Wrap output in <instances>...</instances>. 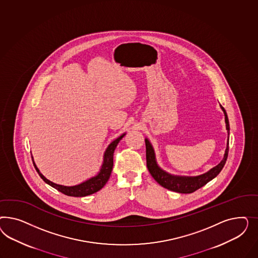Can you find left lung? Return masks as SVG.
<instances>
[{
    "mask_svg": "<svg viewBox=\"0 0 258 258\" xmlns=\"http://www.w3.org/2000/svg\"><path fill=\"white\" fill-rule=\"evenodd\" d=\"M220 108L223 110L225 116V124H226L228 140H227L226 149L223 159L220 161L218 165L211 168L209 171L205 172L199 176H180L173 175L168 172L164 171L157 163L156 154L154 149L148 138H146V149H147V166L149 173L153 177L157 182L163 187L174 192L182 193V194H190L195 192L199 188L203 187L207 182L216 178L222 170L224 164L226 163L228 152H229V134H230V125L227 116L226 110L220 105Z\"/></svg>",
    "mask_w": 258,
    "mask_h": 258,
    "instance_id": "left-lung-1",
    "label": "left lung"
}]
</instances>
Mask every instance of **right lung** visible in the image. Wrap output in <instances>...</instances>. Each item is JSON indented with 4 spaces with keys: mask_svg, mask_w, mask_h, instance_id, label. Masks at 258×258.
<instances>
[{
    "mask_svg": "<svg viewBox=\"0 0 258 258\" xmlns=\"http://www.w3.org/2000/svg\"><path fill=\"white\" fill-rule=\"evenodd\" d=\"M125 135V133H123L122 135H120L115 140L112 141L108 148L104 152V156H103V163H102L101 167L99 169L98 173L88 179V180L77 184V185H73V186H66V185H61V184H56L55 182L51 181V180L46 179L40 171L39 168L37 167V165L34 162V159L32 157V161L34 166L36 168L37 172L39 173V177L46 182L47 184L51 185L52 187L55 188L57 191L61 192L64 195L70 196V197H85V196L92 195L95 192L99 191L100 189L104 187V185L107 183V181L109 180V176L112 171V167H113V153L114 150L117 147L118 143L121 141V139Z\"/></svg>",
    "mask_w": 258,
    "mask_h": 258,
    "instance_id": "obj_1",
    "label": "right lung"
}]
</instances>
